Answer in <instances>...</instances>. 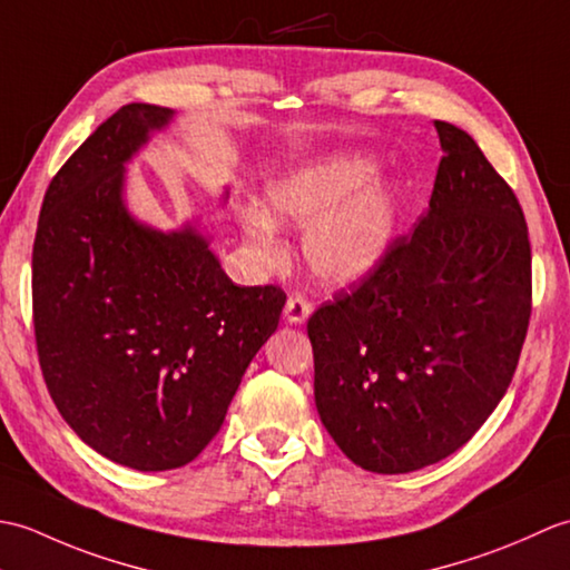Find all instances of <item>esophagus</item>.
Listing matches in <instances>:
<instances>
[{
	"label": "esophagus",
	"instance_id": "34e87169",
	"mask_svg": "<svg viewBox=\"0 0 570 570\" xmlns=\"http://www.w3.org/2000/svg\"><path fill=\"white\" fill-rule=\"evenodd\" d=\"M311 311H313V304H311V301H308L306 296L294 294V296H288V301H286L284 316H286V321H288V323H304V321H308Z\"/></svg>",
	"mask_w": 570,
	"mask_h": 570
}]
</instances>
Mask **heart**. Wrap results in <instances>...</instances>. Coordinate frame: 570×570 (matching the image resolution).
<instances>
[{
    "instance_id": "obj_1",
    "label": "heart",
    "mask_w": 570,
    "mask_h": 570,
    "mask_svg": "<svg viewBox=\"0 0 570 570\" xmlns=\"http://www.w3.org/2000/svg\"><path fill=\"white\" fill-rule=\"evenodd\" d=\"M377 161L365 154H331L272 180L261 208L242 210L249 247L272 259L278 254L276 223L306 227L304 254L311 269L337 286L360 284L380 269L399 225V196L372 184Z\"/></svg>"
}]
</instances>
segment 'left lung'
<instances>
[{
	"label": "left lung",
	"instance_id": "8db88e82",
	"mask_svg": "<svg viewBox=\"0 0 570 570\" xmlns=\"http://www.w3.org/2000/svg\"><path fill=\"white\" fill-rule=\"evenodd\" d=\"M429 213L382 266L308 318L323 426L399 475L465 445L500 404L531 316L522 205L468 131L439 122Z\"/></svg>",
	"mask_w": 570,
	"mask_h": 570
}]
</instances>
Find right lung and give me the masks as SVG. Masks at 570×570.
Masks as SVG:
<instances>
[{
	"instance_id": "obj_1",
	"label": "right lung",
	"mask_w": 570,
	"mask_h": 570,
	"mask_svg": "<svg viewBox=\"0 0 570 570\" xmlns=\"http://www.w3.org/2000/svg\"><path fill=\"white\" fill-rule=\"evenodd\" d=\"M174 110L131 102L48 186L33 239L36 350L60 416L100 455L156 472L220 431L286 294L237 286L186 225L161 233L125 205V164Z\"/></svg>"
}]
</instances>
